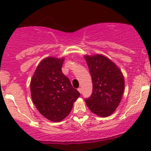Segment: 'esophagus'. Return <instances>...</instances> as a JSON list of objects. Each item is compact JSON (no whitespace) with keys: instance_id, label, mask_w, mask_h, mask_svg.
Wrapping results in <instances>:
<instances>
[{"instance_id":"34e87169","label":"esophagus","mask_w":151,"mask_h":151,"mask_svg":"<svg viewBox=\"0 0 151 151\" xmlns=\"http://www.w3.org/2000/svg\"><path fill=\"white\" fill-rule=\"evenodd\" d=\"M78 91H79L80 93H81V91H81V88H78Z\"/></svg>"}]
</instances>
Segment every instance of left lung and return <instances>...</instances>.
Listing matches in <instances>:
<instances>
[{
  "label": "left lung",
  "mask_w": 151,
  "mask_h": 151,
  "mask_svg": "<svg viewBox=\"0 0 151 151\" xmlns=\"http://www.w3.org/2000/svg\"><path fill=\"white\" fill-rule=\"evenodd\" d=\"M93 83V92L86 103L93 113L101 117L111 115L119 105L124 91V78L120 69L102 54L83 56Z\"/></svg>",
  "instance_id": "left-lung-1"
}]
</instances>
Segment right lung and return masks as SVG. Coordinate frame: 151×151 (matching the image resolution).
<instances>
[{
  "mask_svg": "<svg viewBox=\"0 0 151 151\" xmlns=\"http://www.w3.org/2000/svg\"><path fill=\"white\" fill-rule=\"evenodd\" d=\"M65 58L49 56L38 65L31 79L32 99L40 113L49 120L58 122L72 110L80 93L63 74Z\"/></svg>",
  "mask_w": 151,
  "mask_h": 151,
  "instance_id": "1",
  "label": "right lung"
}]
</instances>
